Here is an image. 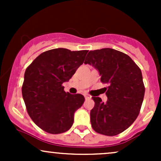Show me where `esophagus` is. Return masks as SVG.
<instances>
[{
  "label": "esophagus",
  "mask_w": 161,
  "mask_h": 161,
  "mask_svg": "<svg viewBox=\"0 0 161 161\" xmlns=\"http://www.w3.org/2000/svg\"><path fill=\"white\" fill-rule=\"evenodd\" d=\"M84 96H85V98H86V99L92 98V96L90 95H88V94H85Z\"/></svg>",
  "instance_id": "34e87169"
}]
</instances>
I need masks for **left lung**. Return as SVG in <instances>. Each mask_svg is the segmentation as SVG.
Instances as JSON below:
<instances>
[{"instance_id": "left-lung-1", "label": "left lung", "mask_w": 161, "mask_h": 161, "mask_svg": "<svg viewBox=\"0 0 161 161\" xmlns=\"http://www.w3.org/2000/svg\"><path fill=\"white\" fill-rule=\"evenodd\" d=\"M84 64L99 72L101 82L110 84L108 89L105 88L107 102L92 97V128L108 136L121 133L136 120L143 102L145 86L141 69L130 57L112 48L89 51Z\"/></svg>"}]
</instances>
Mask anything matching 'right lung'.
I'll list each match as a JSON object with an SVG mask.
<instances>
[{
  "label": "right lung",
  "mask_w": 161,
  "mask_h": 161,
  "mask_svg": "<svg viewBox=\"0 0 161 161\" xmlns=\"http://www.w3.org/2000/svg\"><path fill=\"white\" fill-rule=\"evenodd\" d=\"M88 51L55 48L41 53L25 69L22 94L32 121L51 134L71 128L84 96L64 92L62 84L72 78Z\"/></svg>",
  "instance_id": "right-lung-1"
}]
</instances>
